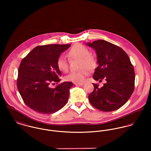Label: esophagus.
<instances>
[{
    "mask_svg": "<svg viewBox=\"0 0 151 151\" xmlns=\"http://www.w3.org/2000/svg\"><path fill=\"white\" fill-rule=\"evenodd\" d=\"M74 84H75L76 86H83V85H84V83H75Z\"/></svg>",
    "mask_w": 151,
    "mask_h": 151,
    "instance_id": "obj_1",
    "label": "esophagus"
}]
</instances>
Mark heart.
Returning a JSON list of instances; mask_svg holds the SVG:
<instances>
[{"label": "heart", "mask_w": 151, "mask_h": 151, "mask_svg": "<svg viewBox=\"0 0 151 151\" xmlns=\"http://www.w3.org/2000/svg\"><path fill=\"white\" fill-rule=\"evenodd\" d=\"M68 56L70 59H80L81 70L78 71L70 72L65 77V80L77 83H83L86 76L89 74L90 70L96 67L97 65L96 59L90 55L89 50L86 46L80 43L74 45L68 50ZM56 64L60 71L65 72L68 70V62L65 56H60L57 59Z\"/></svg>", "instance_id": "obj_1"}]
</instances>
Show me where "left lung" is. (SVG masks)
Returning <instances> with one entry per match:
<instances>
[{
    "label": "left lung",
    "mask_w": 151,
    "mask_h": 151,
    "mask_svg": "<svg viewBox=\"0 0 151 151\" xmlns=\"http://www.w3.org/2000/svg\"><path fill=\"white\" fill-rule=\"evenodd\" d=\"M96 53L98 66L93 78L106 81L104 86L93 84L94 89L89 96L91 104L104 111H111L123 106L134 89L135 73L127 54L120 47L105 40L86 43Z\"/></svg>",
    "instance_id": "obj_1"
}]
</instances>
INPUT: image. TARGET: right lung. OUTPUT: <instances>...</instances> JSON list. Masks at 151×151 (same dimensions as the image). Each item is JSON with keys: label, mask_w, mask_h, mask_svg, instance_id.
<instances>
[{"label": "right lung", "mask_w": 151, "mask_h": 151, "mask_svg": "<svg viewBox=\"0 0 151 151\" xmlns=\"http://www.w3.org/2000/svg\"><path fill=\"white\" fill-rule=\"evenodd\" d=\"M71 45L50 44L34 48L19 68L17 88L27 106L42 114L55 113L63 108L70 95L71 82H63L55 88L51 83L60 81L62 73L56 62Z\"/></svg>", "instance_id": "right-lung-1"}]
</instances>
